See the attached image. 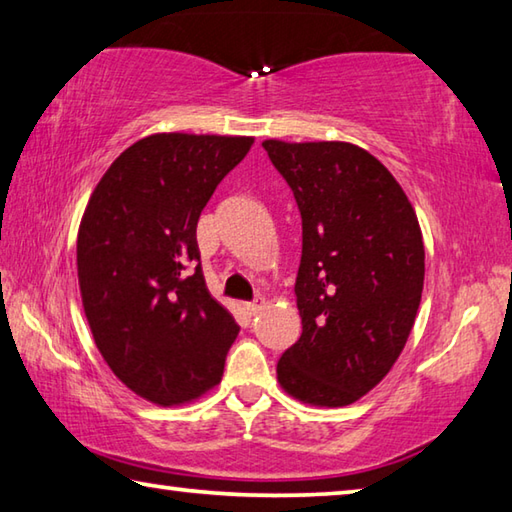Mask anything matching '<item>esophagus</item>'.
<instances>
[{
    "instance_id": "obj_1",
    "label": "esophagus",
    "mask_w": 512,
    "mask_h": 512,
    "mask_svg": "<svg viewBox=\"0 0 512 512\" xmlns=\"http://www.w3.org/2000/svg\"><path fill=\"white\" fill-rule=\"evenodd\" d=\"M264 304H266L264 297L257 295V297H253V302H246V304H244V309H246L248 315H257L259 311L264 309Z\"/></svg>"
}]
</instances>
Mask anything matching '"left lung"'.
Instances as JSON below:
<instances>
[{"label": "left lung", "instance_id": "1", "mask_svg": "<svg viewBox=\"0 0 512 512\" xmlns=\"http://www.w3.org/2000/svg\"><path fill=\"white\" fill-rule=\"evenodd\" d=\"M302 217V336L277 360L288 394L342 407L387 376L414 327L425 248L410 199L351 143L264 141Z\"/></svg>", "mask_w": 512, "mask_h": 512}]
</instances>
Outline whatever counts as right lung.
I'll use <instances>...</instances> for the list:
<instances>
[{
    "label": "right lung",
    "mask_w": 512,
    "mask_h": 512,
    "mask_svg": "<svg viewBox=\"0 0 512 512\" xmlns=\"http://www.w3.org/2000/svg\"><path fill=\"white\" fill-rule=\"evenodd\" d=\"M253 138L154 134L118 156L78 232L85 315L111 371L159 405L219 383L239 333L208 293L197 221Z\"/></svg>",
    "instance_id": "add662e5"
}]
</instances>
